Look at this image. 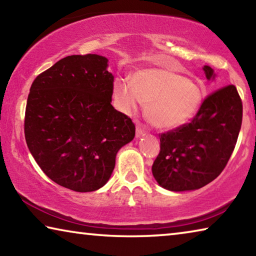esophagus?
Instances as JSON below:
<instances>
[{"instance_id":"obj_1","label":"esophagus","mask_w":256,"mask_h":256,"mask_svg":"<svg viewBox=\"0 0 256 256\" xmlns=\"http://www.w3.org/2000/svg\"><path fill=\"white\" fill-rule=\"evenodd\" d=\"M144 132H146V130L142 128V125L138 124L136 125V138H140V136H144Z\"/></svg>"}]
</instances>
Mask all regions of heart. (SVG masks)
Returning <instances> with one entry per match:
<instances>
[{"label":"heart","instance_id":"1","mask_svg":"<svg viewBox=\"0 0 256 256\" xmlns=\"http://www.w3.org/2000/svg\"><path fill=\"white\" fill-rule=\"evenodd\" d=\"M114 98L122 112L136 110L146 104V118L154 128L172 130L192 120L204 99V89L196 82L164 68H144L132 81L118 79Z\"/></svg>","mask_w":256,"mask_h":256}]
</instances>
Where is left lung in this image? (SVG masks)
<instances>
[{"label": "left lung", "mask_w": 256, "mask_h": 256, "mask_svg": "<svg viewBox=\"0 0 256 256\" xmlns=\"http://www.w3.org/2000/svg\"><path fill=\"white\" fill-rule=\"evenodd\" d=\"M208 80L214 72L204 66ZM242 104L235 86L216 90L203 100L190 123L160 134L152 174L162 188L182 192L201 188L220 175L235 149Z\"/></svg>", "instance_id": "8db88e82"}]
</instances>
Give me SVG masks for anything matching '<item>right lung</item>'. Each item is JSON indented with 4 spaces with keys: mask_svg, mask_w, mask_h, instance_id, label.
Returning a JSON list of instances; mask_svg holds the SVG:
<instances>
[{
    "mask_svg": "<svg viewBox=\"0 0 256 256\" xmlns=\"http://www.w3.org/2000/svg\"><path fill=\"white\" fill-rule=\"evenodd\" d=\"M97 54L71 55L34 80L24 116L30 154L50 178L76 192L105 185L118 150L136 136L112 106L114 76Z\"/></svg>",
    "mask_w": 256,
    "mask_h": 256,
    "instance_id": "add662e5",
    "label": "right lung"
}]
</instances>
